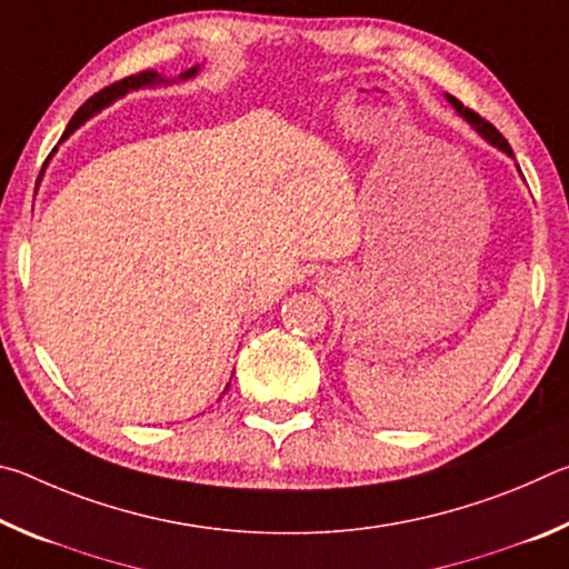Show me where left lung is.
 Wrapping results in <instances>:
<instances>
[{
  "label": "left lung",
  "instance_id": "8db88e82",
  "mask_svg": "<svg viewBox=\"0 0 569 569\" xmlns=\"http://www.w3.org/2000/svg\"><path fill=\"white\" fill-rule=\"evenodd\" d=\"M447 102L459 112V118H465V120L471 124V128H475V132H479L481 138H485V140L489 142V146H495L497 150H502L505 156H509V158L515 160L512 148H509V142L502 138V132H499L492 122H487L485 118H479V114H477L475 110L465 108V104H461L457 98H451V94H447ZM517 170H519V168H517Z\"/></svg>",
  "mask_w": 569,
  "mask_h": 569
}]
</instances>
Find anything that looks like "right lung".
<instances>
[{"label": "right lung", "instance_id": "obj_1", "mask_svg": "<svg viewBox=\"0 0 569 569\" xmlns=\"http://www.w3.org/2000/svg\"><path fill=\"white\" fill-rule=\"evenodd\" d=\"M198 72H200V64L190 67V70H186V72H180L178 80H192V77H198ZM168 82H170V80H166V77L158 74V72H140V74H130V77H124V80L110 84V88H104L102 92L94 94V98H90L88 102L82 104L80 110L74 112V118L70 120V124H67L62 140L70 138V134H72L77 128H80V124H82L84 120H90L92 114H98L102 108H108L110 102L124 98V94H128V92L140 90V88H156V84H168ZM228 387H230V383H228ZM228 387H226V391H228Z\"/></svg>", "mask_w": 569, "mask_h": 569}]
</instances>
